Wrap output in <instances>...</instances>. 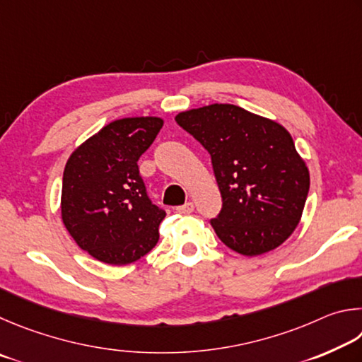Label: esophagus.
Segmentation results:
<instances>
[{"instance_id": "1", "label": "esophagus", "mask_w": 362, "mask_h": 362, "mask_svg": "<svg viewBox=\"0 0 362 362\" xmlns=\"http://www.w3.org/2000/svg\"><path fill=\"white\" fill-rule=\"evenodd\" d=\"M176 211L181 213V214H191L194 211V204H192V202H187V204L177 206Z\"/></svg>"}]
</instances>
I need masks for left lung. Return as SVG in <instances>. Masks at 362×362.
I'll return each instance as SVG.
<instances>
[{
    "label": "left lung",
    "instance_id": "obj_1",
    "mask_svg": "<svg viewBox=\"0 0 362 362\" xmlns=\"http://www.w3.org/2000/svg\"><path fill=\"white\" fill-rule=\"evenodd\" d=\"M175 120L210 152L223 197L211 226L227 248L261 256L286 242L302 218L310 173L281 124L235 105L182 111Z\"/></svg>",
    "mask_w": 362,
    "mask_h": 362
}]
</instances>
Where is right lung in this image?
<instances>
[{
  "mask_svg": "<svg viewBox=\"0 0 362 362\" xmlns=\"http://www.w3.org/2000/svg\"><path fill=\"white\" fill-rule=\"evenodd\" d=\"M154 116L112 120L76 148L63 171L62 221L81 250L127 265L154 248L165 211L151 204L138 158L160 132Z\"/></svg>",
  "mask_w": 362,
  "mask_h": 362,
  "instance_id": "obj_1",
  "label": "right lung"
}]
</instances>
